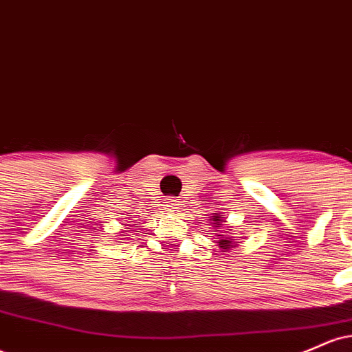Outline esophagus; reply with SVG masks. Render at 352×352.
<instances>
[{
    "instance_id": "obj_1",
    "label": "esophagus",
    "mask_w": 352,
    "mask_h": 352,
    "mask_svg": "<svg viewBox=\"0 0 352 352\" xmlns=\"http://www.w3.org/2000/svg\"><path fill=\"white\" fill-rule=\"evenodd\" d=\"M165 207H167L168 212L172 213L179 212V204H177L175 199H167V201H165Z\"/></svg>"
}]
</instances>
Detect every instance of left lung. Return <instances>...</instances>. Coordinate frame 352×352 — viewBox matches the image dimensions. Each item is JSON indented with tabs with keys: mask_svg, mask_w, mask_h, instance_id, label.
Returning <instances> with one entry per match:
<instances>
[{
	"mask_svg": "<svg viewBox=\"0 0 352 352\" xmlns=\"http://www.w3.org/2000/svg\"><path fill=\"white\" fill-rule=\"evenodd\" d=\"M210 225H212L213 228H220V225L225 221V217L220 215V213H213V217H210ZM217 233V245L218 248H221V252H228L230 248H233V246H236L238 241H235V236H233V233H230V235H225V233H220V230H215Z\"/></svg>",
	"mask_w": 352,
	"mask_h": 352,
	"instance_id": "left-lung-1",
	"label": "left lung"
}]
</instances>
